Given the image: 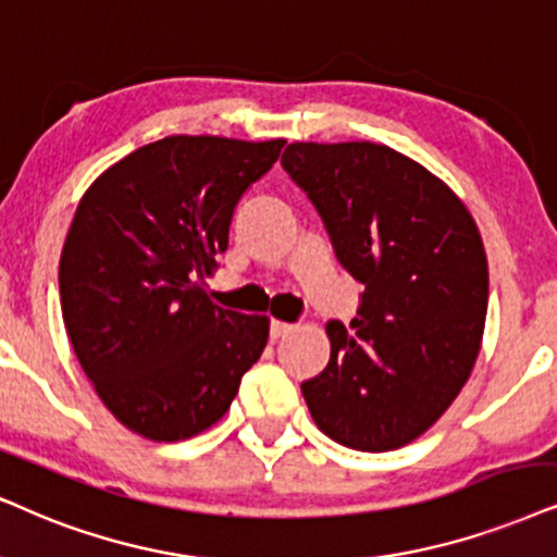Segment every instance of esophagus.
<instances>
[{
    "label": "esophagus",
    "instance_id": "obj_1",
    "mask_svg": "<svg viewBox=\"0 0 557 557\" xmlns=\"http://www.w3.org/2000/svg\"><path fill=\"white\" fill-rule=\"evenodd\" d=\"M293 329H295V323H287V321H272L270 334H272V339H280V336L290 334Z\"/></svg>",
    "mask_w": 557,
    "mask_h": 557
}]
</instances>
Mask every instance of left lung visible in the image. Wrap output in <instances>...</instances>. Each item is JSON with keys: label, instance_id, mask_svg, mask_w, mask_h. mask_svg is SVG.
<instances>
[{"label": "left lung", "instance_id": "8db88e82", "mask_svg": "<svg viewBox=\"0 0 557 557\" xmlns=\"http://www.w3.org/2000/svg\"><path fill=\"white\" fill-rule=\"evenodd\" d=\"M336 257L364 285L351 331L326 323V370L300 385L323 434L385 453L426 432L468 383L488 308V259L466 202L419 161L370 144H290Z\"/></svg>", "mask_w": 557, "mask_h": 557}]
</instances>
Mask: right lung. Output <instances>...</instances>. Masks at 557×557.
Here are the masks:
<instances>
[{"instance_id":"1","label":"right lung","mask_w":557,"mask_h":557,"mask_svg":"<svg viewBox=\"0 0 557 557\" xmlns=\"http://www.w3.org/2000/svg\"><path fill=\"white\" fill-rule=\"evenodd\" d=\"M285 138L169 136L91 182L59 264L61 313L104 408L146 440L180 442L231 408L270 315L223 311L206 277L246 187Z\"/></svg>"}]
</instances>
